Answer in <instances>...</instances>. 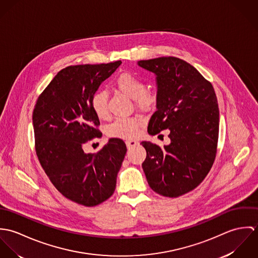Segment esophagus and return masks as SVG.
I'll return each mask as SVG.
<instances>
[{"label":"esophagus","instance_id":"34e87169","mask_svg":"<svg viewBox=\"0 0 258 258\" xmlns=\"http://www.w3.org/2000/svg\"><path fill=\"white\" fill-rule=\"evenodd\" d=\"M126 146L128 149H130V148L135 147V146H137L138 144H139V142L138 141H136V140H127L126 142Z\"/></svg>","mask_w":258,"mask_h":258}]
</instances>
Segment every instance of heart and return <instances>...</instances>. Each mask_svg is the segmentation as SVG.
<instances>
[{
  "instance_id": "b5f03b06",
  "label": "heart",
  "mask_w": 258,
  "mask_h": 258,
  "mask_svg": "<svg viewBox=\"0 0 258 258\" xmlns=\"http://www.w3.org/2000/svg\"><path fill=\"white\" fill-rule=\"evenodd\" d=\"M116 87L123 94L131 99H135L138 107L142 109L150 108L156 101V96L144 90L145 85L141 78L130 73L121 74L116 79ZM90 105L93 112L100 119H105L108 116V95L105 91L95 92L91 99ZM141 118H117L107 126V135L113 138L132 139L135 138L143 125Z\"/></svg>"
}]
</instances>
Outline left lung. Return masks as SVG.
<instances>
[{"label": "left lung", "instance_id": "left-lung-1", "mask_svg": "<svg viewBox=\"0 0 258 258\" xmlns=\"http://www.w3.org/2000/svg\"><path fill=\"white\" fill-rule=\"evenodd\" d=\"M156 75L157 110L148 124L152 136L170 130L163 148L144 141L142 164L148 184L159 195L177 198L201 184L217 153L220 111L215 89L192 66L174 56L139 60Z\"/></svg>", "mask_w": 258, "mask_h": 258}]
</instances>
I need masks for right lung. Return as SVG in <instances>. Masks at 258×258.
I'll use <instances>...</instances> for the list:
<instances>
[{
    "instance_id": "1",
    "label": "right lung",
    "mask_w": 258,
    "mask_h": 258,
    "mask_svg": "<svg viewBox=\"0 0 258 258\" xmlns=\"http://www.w3.org/2000/svg\"><path fill=\"white\" fill-rule=\"evenodd\" d=\"M121 60L72 66L61 70L37 98L33 113L36 152L56 189L85 207L97 206L113 195L127 148L110 138L96 154L83 145L102 136L90 99Z\"/></svg>"
}]
</instances>
